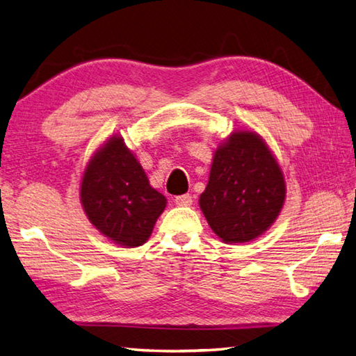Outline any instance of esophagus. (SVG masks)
<instances>
[{"instance_id":"1","label":"esophagus","mask_w":356,"mask_h":356,"mask_svg":"<svg viewBox=\"0 0 356 356\" xmlns=\"http://www.w3.org/2000/svg\"><path fill=\"white\" fill-rule=\"evenodd\" d=\"M174 202L180 207H188L193 204V197L190 195H182V196H176L174 199Z\"/></svg>"}]
</instances>
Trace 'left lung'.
<instances>
[{"label":"left lung","instance_id":"1","mask_svg":"<svg viewBox=\"0 0 356 356\" xmlns=\"http://www.w3.org/2000/svg\"><path fill=\"white\" fill-rule=\"evenodd\" d=\"M286 197L279 161L260 135L232 132L219 143L199 207L224 243H248L275 222Z\"/></svg>","mask_w":356,"mask_h":356}]
</instances>
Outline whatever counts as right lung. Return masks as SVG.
I'll list each match as a JSON object with an SVG mask.
<instances>
[{
	"label": "right lung",
	"instance_id": "1",
	"mask_svg": "<svg viewBox=\"0 0 356 356\" xmlns=\"http://www.w3.org/2000/svg\"><path fill=\"white\" fill-rule=\"evenodd\" d=\"M88 221L107 240L138 248L151 236L166 197L149 185L140 161L121 135H113L88 160L81 180Z\"/></svg>",
	"mask_w": 356,
	"mask_h": 356
}]
</instances>
